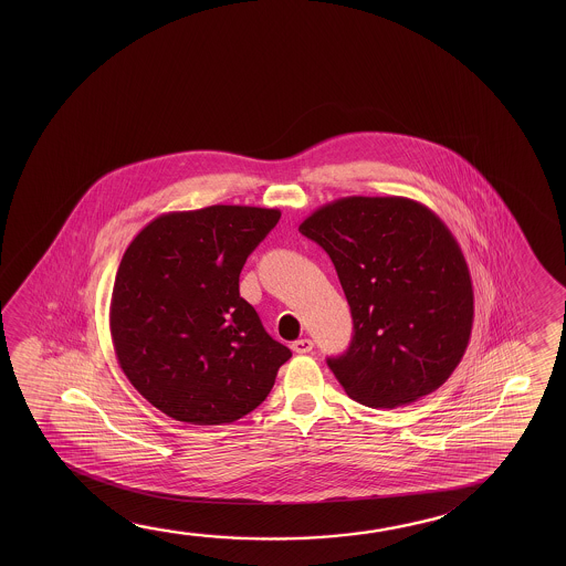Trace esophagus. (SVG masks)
I'll return each mask as SVG.
<instances>
[{"mask_svg": "<svg viewBox=\"0 0 566 566\" xmlns=\"http://www.w3.org/2000/svg\"><path fill=\"white\" fill-rule=\"evenodd\" d=\"M312 349H314V342H312V339H307V337L292 343V352L300 353V355H302V353H310Z\"/></svg>", "mask_w": 566, "mask_h": 566, "instance_id": "34e87169", "label": "esophagus"}]
</instances>
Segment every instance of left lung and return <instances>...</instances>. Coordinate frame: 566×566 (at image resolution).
Returning <instances> with one entry per match:
<instances>
[{
    "label": "left lung",
    "mask_w": 566,
    "mask_h": 566,
    "mask_svg": "<svg viewBox=\"0 0 566 566\" xmlns=\"http://www.w3.org/2000/svg\"><path fill=\"white\" fill-rule=\"evenodd\" d=\"M300 232L329 254L352 307V345L327 359L345 392L395 408L442 387L473 325L472 276L444 221L408 197L353 195Z\"/></svg>",
    "instance_id": "obj_1"
}]
</instances>
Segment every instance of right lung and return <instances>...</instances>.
<instances>
[{"mask_svg": "<svg viewBox=\"0 0 566 566\" xmlns=\"http://www.w3.org/2000/svg\"><path fill=\"white\" fill-rule=\"evenodd\" d=\"M279 209L211 205L156 217L120 260L111 300L122 371L167 417L229 424L269 397L292 357L239 294L242 266Z\"/></svg>", "mask_w": 566, "mask_h": 566, "instance_id": "1", "label": "right lung"}]
</instances>
